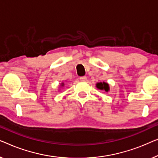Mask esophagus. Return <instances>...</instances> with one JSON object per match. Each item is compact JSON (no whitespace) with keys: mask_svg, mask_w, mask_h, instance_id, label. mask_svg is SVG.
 Masks as SVG:
<instances>
[{"mask_svg":"<svg viewBox=\"0 0 158 158\" xmlns=\"http://www.w3.org/2000/svg\"><path fill=\"white\" fill-rule=\"evenodd\" d=\"M80 80H81V81H86V80H87V77H85V76H84V77H80Z\"/></svg>","mask_w":158,"mask_h":158,"instance_id":"34e87169","label":"esophagus"}]
</instances>
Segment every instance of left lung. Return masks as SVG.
Wrapping results in <instances>:
<instances>
[{
  "mask_svg": "<svg viewBox=\"0 0 158 158\" xmlns=\"http://www.w3.org/2000/svg\"><path fill=\"white\" fill-rule=\"evenodd\" d=\"M97 87L101 90H104L105 92H108L109 89H110L109 88L108 84L105 83V82H103V83H102V82H100V83H97Z\"/></svg>",
  "mask_w": 158,
  "mask_h": 158,
  "instance_id": "obj_1",
  "label": "left lung"
}]
</instances>
